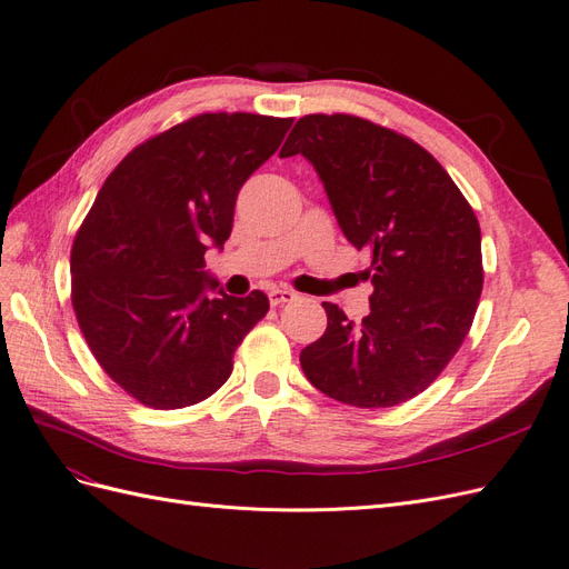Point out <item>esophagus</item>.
<instances>
[{"label": "esophagus", "mask_w": 569, "mask_h": 569, "mask_svg": "<svg viewBox=\"0 0 569 569\" xmlns=\"http://www.w3.org/2000/svg\"><path fill=\"white\" fill-rule=\"evenodd\" d=\"M268 299H270V306H282V303L295 301L297 299V291H291V289H272L270 295H268Z\"/></svg>", "instance_id": "34e87169"}]
</instances>
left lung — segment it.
<instances>
[{
  "mask_svg": "<svg viewBox=\"0 0 569 569\" xmlns=\"http://www.w3.org/2000/svg\"><path fill=\"white\" fill-rule=\"evenodd\" d=\"M295 153L375 270L360 325L322 303L327 330L301 351L303 375L347 406H399L437 380L470 332L485 282L475 211L432 153L363 118L303 116L280 157Z\"/></svg>",
  "mask_w": 569,
  "mask_h": 569,
  "instance_id": "obj_1",
  "label": "left lung"
}]
</instances>
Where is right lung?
<instances>
[{
    "mask_svg": "<svg viewBox=\"0 0 569 569\" xmlns=\"http://www.w3.org/2000/svg\"><path fill=\"white\" fill-rule=\"evenodd\" d=\"M291 118L203 113L132 149L107 178L71 253L73 308L99 366L137 401L173 410L226 385L232 353L268 313L206 270L239 189L282 144Z\"/></svg>",
    "mask_w": 569,
    "mask_h": 569,
    "instance_id": "obj_1",
    "label": "right lung"
}]
</instances>
